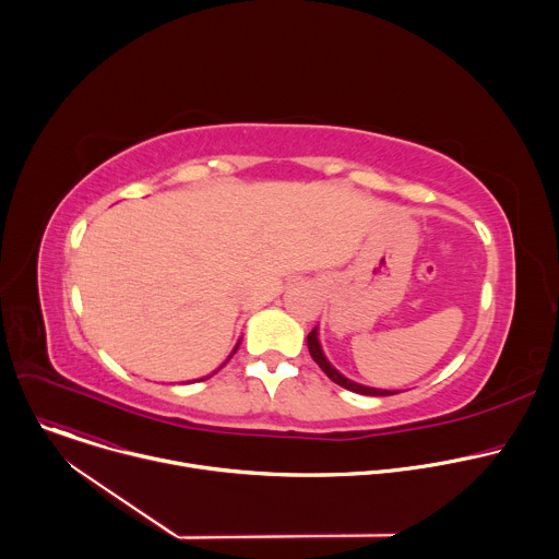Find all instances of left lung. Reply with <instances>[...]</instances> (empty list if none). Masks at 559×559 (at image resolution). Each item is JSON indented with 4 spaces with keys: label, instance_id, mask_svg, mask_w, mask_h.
<instances>
[{
    "label": "left lung",
    "instance_id": "obj_1",
    "mask_svg": "<svg viewBox=\"0 0 559 559\" xmlns=\"http://www.w3.org/2000/svg\"><path fill=\"white\" fill-rule=\"evenodd\" d=\"M307 347H309V354H311V358L316 360V365L328 373L330 380H334L336 384H341V386H345V389H349V391H354V393H362V395H393V393H401V391H386V389L365 386V384L352 382L349 378H345L343 373H338V371L330 365V360L325 358V354H323V349H321V343H318V332H316V328L307 334Z\"/></svg>",
    "mask_w": 559,
    "mask_h": 559
}]
</instances>
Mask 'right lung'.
<instances>
[{"label":"right lung","instance_id":"add662e5","mask_svg":"<svg viewBox=\"0 0 559 559\" xmlns=\"http://www.w3.org/2000/svg\"><path fill=\"white\" fill-rule=\"evenodd\" d=\"M238 345H241V343H238ZM238 345H236V347H234V352H231V354H229V358H231V356H234V354H236V349H238ZM229 358H227V360H229ZM227 360H225V362H227Z\"/></svg>","mask_w":559,"mask_h":559}]
</instances>
